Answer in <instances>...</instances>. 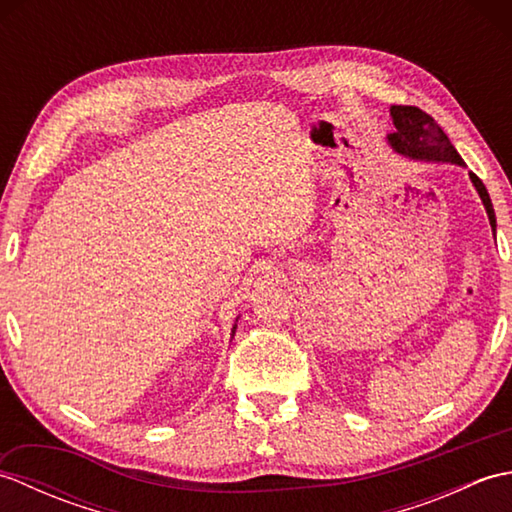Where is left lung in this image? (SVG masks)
Segmentation results:
<instances>
[{"instance_id": "8db88e82", "label": "left lung", "mask_w": 512, "mask_h": 512, "mask_svg": "<svg viewBox=\"0 0 512 512\" xmlns=\"http://www.w3.org/2000/svg\"><path fill=\"white\" fill-rule=\"evenodd\" d=\"M391 118H394L396 132L389 134L387 140L391 149L398 151V154L407 156L411 160L451 162V165L464 167V160L451 145L449 136L442 132V127L433 121L427 112H422L418 107H411V105H394L391 107ZM469 176H471L473 187L477 189V193H480L482 204L488 213V222H491L495 231L497 222H495L493 202L488 198L484 182L477 178L475 173H469Z\"/></svg>"}]
</instances>
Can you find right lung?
Instances as JSON below:
<instances>
[{
  "label": "right lung",
  "mask_w": 512,
  "mask_h": 512,
  "mask_svg": "<svg viewBox=\"0 0 512 512\" xmlns=\"http://www.w3.org/2000/svg\"><path fill=\"white\" fill-rule=\"evenodd\" d=\"M235 328H237V325H235ZM235 328H233V334H235Z\"/></svg>",
  "instance_id": "right-lung-1"
}]
</instances>
